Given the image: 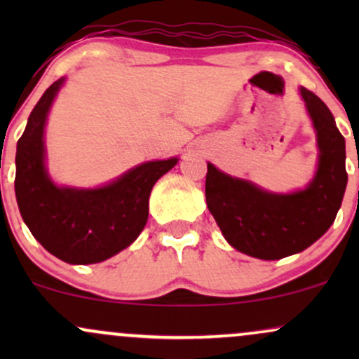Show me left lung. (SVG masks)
<instances>
[{
	"label": "left lung",
	"instance_id": "left-lung-1",
	"mask_svg": "<svg viewBox=\"0 0 359 359\" xmlns=\"http://www.w3.org/2000/svg\"><path fill=\"white\" fill-rule=\"evenodd\" d=\"M300 96L319 148L317 172L306 189L271 194L208 163L209 211L233 248L259 259L290 257L319 240L334 222L348 184L346 142L334 116L309 89L300 88Z\"/></svg>",
	"mask_w": 359,
	"mask_h": 359
}]
</instances>
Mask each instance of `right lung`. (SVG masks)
I'll return each instance as SVG.
<instances>
[{"label": "right lung", "mask_w": 359, "mask_h": 359, "mask_svg": "<svg viewBox=\"0 0 359 359\" xmlns=\"http://www.w3.org/2000/svg\"><path fill=\"white\" fill-rule=\"evenodd\" d=\"M64 77L43 93L16 145L15 194L20 214L48 253L72 265L104 262L138 238L148 219V197L179 158L131 168L97 189L59 187L45 168L43 130Z\"/></svg>", "instance_id": "right-lung-1"}]
</instances>
